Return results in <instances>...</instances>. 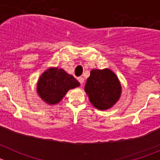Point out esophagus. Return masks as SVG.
<instances>
[{
  "label": "esophagus",
  "mask_w": 160,
  "mask_h": 160,
  "mask_svg": "<svg viewBox=\"0 0 160 160\" xmlns=\"http://www.w3.org/2000/svg\"><path fill=\"white\" fill-rule=\"evenodd\" d=\"M78 80L79 82L81 83V85H83V83H84V82H85V79L83 77H79L78 78Z\"/></svg>",
  "instance_id": "34e87169"
}]
</instances>
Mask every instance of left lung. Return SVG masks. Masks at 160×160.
Returning a JSON list of instances; mask_svg holds the SVG:
<instances>
[{"mask_svg":"<svg viewBox=\"0 0 160 160\" xmlns=\"http://www.w3.org/2000/svg\"><path fill=\"white\" fill-rule=\"evenodd\" d=\"M85 91L90 102L98 110L111 108L119 99L122 87L116 74L110 69L90 71L85 85Z\"/></svg>","mask_w":160,"mask_h":160,"instance_id":"obj_1","label":"left lung"}]
</instances>
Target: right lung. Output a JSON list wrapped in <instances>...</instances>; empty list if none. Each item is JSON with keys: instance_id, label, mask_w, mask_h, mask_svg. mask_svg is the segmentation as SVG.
<instances>
[{"instance_id": "obj_1", "label": "right lung", "mask_w": 160, "mask_h": 160, "mask_svg": "<svg viewBox=\"0 0 160 160\" xmlns=\"http://www.w3.org/2000/svg\"><path fill=\"white\" fill-rule=\"evenodd\" d=\"M79 86L80 83L63 69L50 67L38 79L37 92L45 102L55 105L61 102L68 90Z\"/></svg>"}]
</instances>
